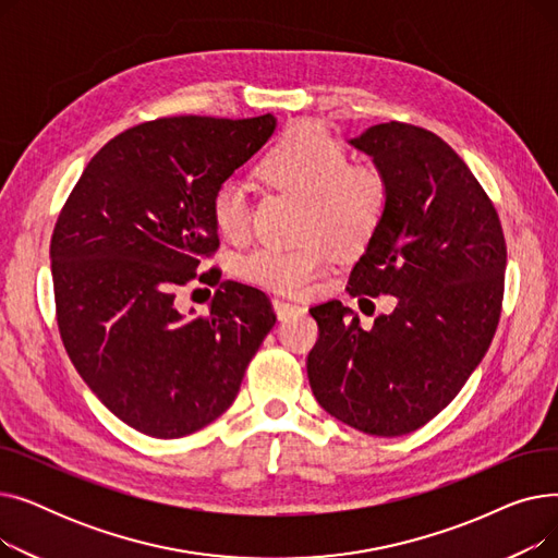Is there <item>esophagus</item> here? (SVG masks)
I'll return each mask as SVG.
<instances>
[{"label":"esophagus","instance_id":"1","mask_svg":"<svg viewBox=\"0 0 558 558\" xmlns=\"http://www.w3.org/2000/svg\"><path fill=\"white\" fill-rule=\"evenodd\" d=\"M274 310H276V314H278L280 320H284V318H289V316H294V314L305 312V307H301V305H296V303H289V301H284V299H274Z\"/></svg>","mask_w":558,"mask_h":558}]
</instances>
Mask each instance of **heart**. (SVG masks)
Here are the masks:
<instances>
[{
    "mask_svg": "<svg viewBox=\"0 0 558 558\" xmlns=\"http://www.w3.org/2000/svg\"><path fill=\"white\" fill-rule=\"evenodd\" d=\"M262 179L305 194L303 234L299 246H259L246 253L238 274L280 294H303L335 262V248L355 253L383 226L389 210V181L375 165L348 162L345 146L312 122L289 126L264 154ZM210 217L221 238L242 242L251 232L246 187L221 181L210 196Z\"/></svg>",
    "mask_w": 558,
    "mask_h": 558,
    "instance_id": "obj_1",
    "label": "heart"
}]
</instances>
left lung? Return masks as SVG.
<instances>
[{
    "mask_svg": "<svg viewBox=\"0 0 558 558\" xmlns=\"http://www.w3.org/2000/svg\"><path fill=\"white\" fill-rule=\"evenodd\" d=\"M389 181L387 217L348 278L350 296H396L364 330L339 301L310 310V387L373 436L427 425L477 368L500 324L507 242L473 171L436 133L389 122L357 140Z\"/></svg>",
    "mask_w": 558,
    "mask_h": 558,
    "instance_id": "left-lung-1",
    "label": "left lung"
}]
</instances>
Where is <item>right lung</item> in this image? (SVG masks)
Segmentation results:
<instances>
[{
  "mask_svg": "<svg viewBox=\"0 0 558 558\" xmlns=\"http://www.w3.org/2000/svg\"><path fill=\"white\" fill-rule=\"evenodd\" d=\"M274 129L271 114L137 124L87 162L56 219L49 253L63 345L93 393L146 436L181 438L219 418L276 326L267 294L234 280L219 284L208 314L175 307L219 248L215 187Z\"/></svg>",
  "mask_w": 558,
  "mask_h": 558,
  "instance_id": "obj_1",
  "label": "right lung"
}]
</instances>
